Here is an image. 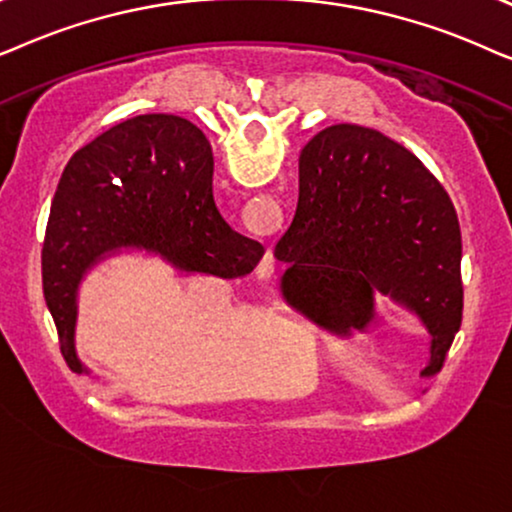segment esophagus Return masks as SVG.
<instances>
[{"label": "esophagus", "instance_id": "1", "mask_svg": "<svg viewBox=\"0 0 512 512\" xmlns=\"http://www.w3.org/2000/svg\"><path fill=\"white\" fill-rule=\"evenodd\" d=\"M274 267H276V257H274V252L267 250V255L262 257L260 267H257V276H260V278H269L271 274H274Z\"/></svg>", "mask_w": 512, "mask_h": 512}]
</instances>
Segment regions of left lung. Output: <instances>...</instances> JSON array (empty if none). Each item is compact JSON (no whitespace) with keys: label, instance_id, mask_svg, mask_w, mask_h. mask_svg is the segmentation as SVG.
<instances>
[{"label":"left lung","instance_id":"8db88e82","mask_svg":"<svg viewBox=\"0 0 512 512\" xmlns=\"http://www.w3.org/2000/svg\"><path fill=\"white\" fill-rule=\"evenodd\" d=\"M274 257L283 299L337 335L367 332L384 295L431 335L424 377L461 327V229L445 187L403 145L337 124L299 156V201Z\"/></svg>","mask_w":512,"mask_h":512}]
</instances>
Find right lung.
<instances>
[{"mask_svg": "<svg viewBox=\"0 0 512 512\" xmlns=\"http://www.w3.org/2000/svg\"><path fill=\"white\" fill-rule=\"evenodd\" d=\"M156 255L180 274L241 278L262 243L224 222L213 199V149L175 114H140L98 135L67 163L42 248L44 299L60 353L84 372L74 346L79 285L119 252Z\"/></svg>", "mask_w": 512, "mask_h": 512, "instance_id": "right-lung-1", "label": "right lung"}]
</instances>
